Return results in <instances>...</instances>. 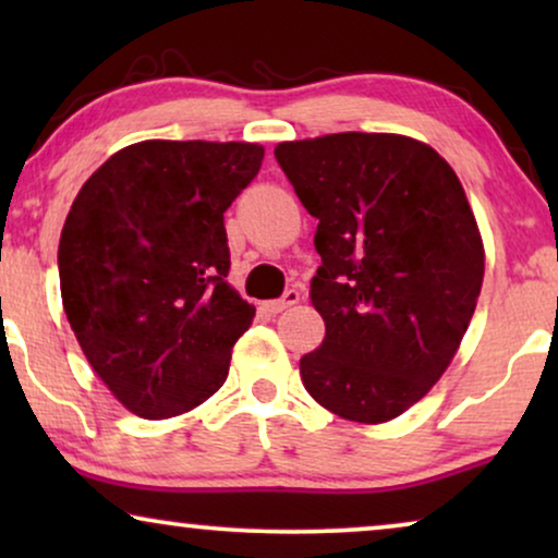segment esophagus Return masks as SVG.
<instances>
[{"label": "esophagus", "instance_id": "obj_1", "mask_svg": "<svg viewBox=\"0 0 558 558\" xmlns=\"http://www.w3.org/2000/svg\"><path fill=\"white\" fill-rule=\"evenodd\" d=\"M296 302H300V292H296V289H289V292H284V296H281V300L264 302L262 307H264L266 312H269V315H279V312L294 307Z\"/></svg>", "mask_w": 558, "mask_h": 558}]
</instances>
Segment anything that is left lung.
Instances as JSON below:
<instances>
[{
    "label": "left lung",
    "mask_w": 558,
    "mask_h": 558,
    "mask_svg": "<svg viewBox=\"0 0 558 558\" xmlns=\"http://www.w3.org/2000/svg\"><path fill=\"white\" fill-rule=\"evenodd\" d=\"M310 216L325 340L300 361L312 399L357 424L422 401L475 315L485 246L462 182L429 144L340 132L274 149Z\"/></svg>",
    "instance_id": "obj_1"
}]
</instances>
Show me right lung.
<instances>
[{
    "label": "right lung",
    "mask_w": 558,
    "mask_h": 558,
    "mask_svg": "<svg viewBox=\"0 0 558 558\" xmlns=\"http://www.w3.org/2000/svg\"><path fill=\"white\" fill-rule=\"evenodd\" d=\"M254 142L147 140L86 180L58 246L75 340L121 407L180 416L226 384L254 304L228 284L223 213L256 178Z\"/></svg>",
    "instance_id": "obj_1"
}]
</instances>
